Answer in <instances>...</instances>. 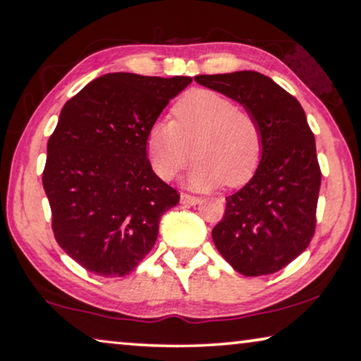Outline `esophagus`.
<instances>
[{"mask_svg":"<svg viewBox=\"0 0 361 361\" xmlns=\"http://www.w3.org/2000/svg\"><path fill=\"white\" fill-rule=\"evenodd\" d=\"M200 202V197L190 195V194H180V204L184 205H197Z\"/></svg>","mask_w":361,"mask_h":361,"instance_id":"1","label":"esophagus"}]
</instances>
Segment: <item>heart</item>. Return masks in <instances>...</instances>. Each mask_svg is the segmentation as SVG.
<instances>
[{
	"label": "heart",
	"mask_w": 361,
	"mask_h": 361,
	"mask_svg": "<svg viewBox=\"0 0 361 361\" xmlns=\"http://www.w3.org/2000/svg\"><path fill=\"white\" fill-rule=\"evenodd\" d=\"M172 121H156L146 135L152 171L169 182L197 157L187 184L210 189L248 182L263 157V130L256 116L224 93L195 88L172 106Z\"/></svg>",
	"instance_id": "1"
}]
</instances>
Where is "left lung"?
<instances>
[{"label":"left lung","instance_id":"8db88e82","mask_svg":"<svg viewBox=\"0 0 361 361\" xmlns=\"http://www.w3.org/2000/svg\"><path fill=\"white\" fill-rule=\"evenodd\" d=\"M200 85L233 98L263 130V157L243 189L226 197L212 230L220 255L243 276L278 273L315 233L322 172L314 133L295 98L259 72L197 75Z\"/></svg>","mask_w":361,"mask_h":361}]
</instances>
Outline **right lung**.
Wrapping results in <instances>:
<instances>
[{
    "mask_svg": "<svg viewBox=\"0 0 361 361\" xmlns=\"http://www.w3.org/2000/svg\"><path fill=\"white\" fill-rule=\"evenodd\" d=\"M190 77L106 73L63 105L42 185L57 243L105 278L130 274L157 240L179 192L152 171L146 135Z\"/></svg>",
    "mask_w": 361,
    "mask_h": 361,
    "instance_id": "obj_1",
    "label": "right lung"
}]
</instances>
